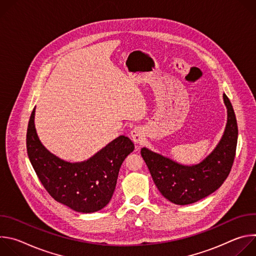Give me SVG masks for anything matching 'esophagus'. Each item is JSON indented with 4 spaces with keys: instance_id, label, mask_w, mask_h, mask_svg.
Returning a JSON list of instances; mask_svg holds the SVG:
<instances>
[{
    "instance_id": "obj_1",
    "label": "esophagus",
    "mask_w": 256,
    "mask_h": 256,
    "mask_svg": "<svg viewBox=\"0 0 256 256\" xmlns=\"http://www.w3.org/2000/svg\"><path fill=\"white\" fill-rule=\"evenodd\" d=\"M130 138L136 144H140L144 138V134L142 130L140 128H132V132H130Z\"/></svg>"
}]
</instances>
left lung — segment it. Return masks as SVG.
<instances>
[{
	"mask_svg": "<svg viewBox=\"0 0 256 256\" xmlns=\"http://www.w3.org/2000/svg\"><path fill=\"white\" fill-rule=\"evenodd\" d=\"M223 97L228 109L226 130L216 149L202 162L184 166L146 148L140 150L157 188L175 204H194L210 196L224 184L231 171L236 154L238 126L229 98L226 94Z\"/></svg>",
	"mask_w": 256,
	"mask_h": 256,
	"instance_id": "obj_1",
	"label": "left lung"
}]
</instances>
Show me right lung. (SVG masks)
<instances>
[{"instance_id":"right-lung-1","label":"right lung","mask_w":256,"mask_h":256,"mask_svg":"<svg viewBox=\"0 0 256 256\" xmlns=\"http://www.w3.org/2000/svg\"><path fill=\"white\" fill-rule=\"evenodd\" d=\"M32 110L26 134L29 160L44 188L56 202L80 212H94L110 202L120 168L134 151L132 142L120 136L92 158L70 163L50 153L40 142Z\"/></svg>"}]
</instances>
